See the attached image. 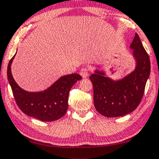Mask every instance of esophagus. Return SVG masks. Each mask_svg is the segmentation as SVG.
I'll return each instance as SVG.
<instances>
[{"label": "esophagus", "instance_id": "esophagus-1", "mask_svg": "<svg viewBox=\"0 0 159 159\" xmlns=\"http://www.w3.org/2000/svg\"><path fill=\"white\" fill-rule=\"evenodd\" d=\"M80 74L81 76L85 79V78H86L87 76L89 75V70L87 68H83L80 70Z\"/></svg>", "mask_w": 159, "mask_h": 159}]
</instances>
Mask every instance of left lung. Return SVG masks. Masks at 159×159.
I'll return each instance as SVG.
<instances>
[{
	"mask_svg": "<svg viewBox=\"0 0 159 159\" xmlns=\"http://www.w3.org/2000/svg\"><path fill=\"white\" fill-rule=\"evenodd\" d=\"M129 49L135 69L120 79H112L105 70L96 69L89 77L93 86V104L98 112L107 117H122L137 108L144 93L151 62L136 33Z\"/></svg>",
	"mask_w": 159,
	"mask_h": 159,
	"instance_id": "8db88e82",
	"label": "left lung"
}]
</instances>
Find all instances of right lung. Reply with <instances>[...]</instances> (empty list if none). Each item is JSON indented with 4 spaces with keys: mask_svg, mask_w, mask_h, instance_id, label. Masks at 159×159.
<instances>
[{
    "mask_svg": "<svg viewBox=\"0 0 159 159\" xmlns=\"http://www.w3.org/2000/svg\"><path fill=\"white\" fill-rule=\"evenodd\" d=\"M16 54L8 65L7 76L20 109L29 117L44 122L55 121L63 117L68 110L70 89L78 80L82 79L81 76L77 73L66 75L44 91H26L17 84L13 77L11 64Z\"/></svg>",
    "mask_w": 159,
    "mask_h": 159,
    "instance_id": "add662e5",
    "label": "right lung"
}]
</instances>
